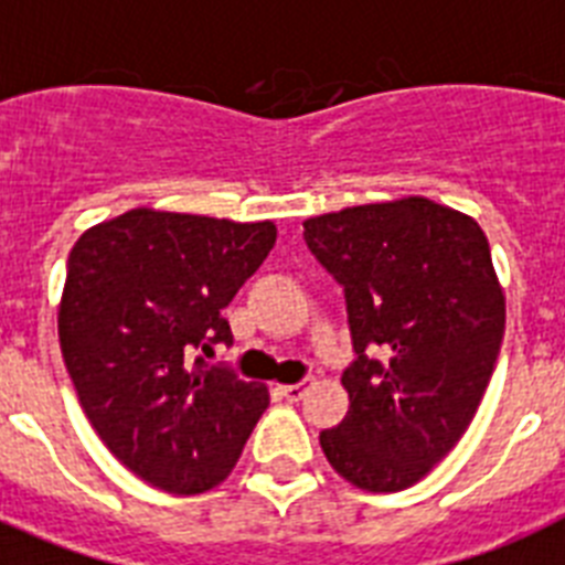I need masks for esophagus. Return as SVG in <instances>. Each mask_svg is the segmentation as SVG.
<instances>
[{"mask_svg":"<svg viewBox=\"0 0 565 565\" xmlns=\"http://www.w3.org/2000/svg\"><path fill=\"white\" fill-rule=\"evenodd\" d=\"M310 385H312L310 379H305V382H296V385H284L281 393L290 402H298V399H305V393L310 391Z\"/></svg>","mask_w":565,"mask_h":565,"instance_id":"obj_1","label":"esophagus"}]
</instances>
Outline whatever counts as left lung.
Masks as SVG:
<instances>
[{
	"instance_id": "left-lung-1",
	"label": "left lung",
	"mask_w": 565,
	"mask_h": 565,
	"mask_svg": "<svg viewBox=\"0 0 565 565\" xmlns=\"http://www.w3.org/2000/svg\"><path fill=\"white\" fill-rule=\"evenodd\" d=\"M305 241L344 287L355 359L348 416L319 443L355 488L419 482L466 434L494 373L505 298L486 232L428 198L305 221Z\"/></svg>"
}]
</instances>
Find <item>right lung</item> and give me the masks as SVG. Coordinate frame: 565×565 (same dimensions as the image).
Here are the masks:
<instances>
[{
	"label": "right lung",
	"mask_w": 565,
	"mask_h": 565,
	"mask_svg": "<svg viewBox=\"0 0 565 565\" xmlns=\"http://www.w3.org/2000/svg\"><path fill=\"white\" fill-rule=\"evenodd\" d=\"M275 246V224L131 210L68 255L60 348L108 451L149 486L226 480L269 393L201 355L232 344L221 316Z\"/></svg>",
	"instance_id": "1"
}]
</instances>
